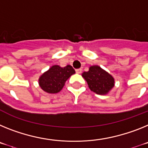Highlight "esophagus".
<instances>
[{"label": "esophagus", "instance_id": "obj_1", "mask_svg": "<svg viewBox=\"0 0 148 148\" xmlns=\"http://www.w3.org/2000/svg\"><path fill=\"white\" fill-rule=\"evenodd\" d=\"M81 72H82V69H76V73H77V74H80Z\"/></svg>", "mask_w": 148, "mask_h": 148}]
</instances>
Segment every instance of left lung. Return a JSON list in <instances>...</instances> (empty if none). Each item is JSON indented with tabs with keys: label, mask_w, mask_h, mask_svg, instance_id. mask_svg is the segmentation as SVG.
Masks as SVG:
<instances>
[{
	"label": "left lung",
	"mask_w": 148,
	"mask_h": 148,
	"mask_svg": "<svg viewBox=\"0 0 148 148\" xmlns=\"http://www.w3.org/2000/svg\"><path fill=\"white\" fill-rule=\"evenodd\" d=\"M82 76L86 80L90 90L97 95H106L115 86L112 76L98 65L91 66Z\"/></svg>",
	"instance_id": "1"
}]
</instances>
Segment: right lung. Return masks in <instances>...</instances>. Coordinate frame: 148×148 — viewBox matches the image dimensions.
Here are the masks:
<instances>
[{
    "instance_id": "obj_1",
    "label": "right lung",
    "mask_w": 148,
    "mask_h": 148,
    "mask_svg": "<svg viewBox=\"0 0 148 148\" xmlns=\"http://www.w3.org/2000/svg\"><path fill=\"white\" fill-rule=\"evenodd\" d=\"M75 71L70 65L60 67L55 65L42 74L38 79V84L43 91L50 94L58 93L62 89L66 80Z\"/></svg>"
}]
</instances>
